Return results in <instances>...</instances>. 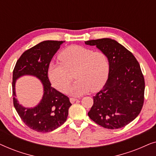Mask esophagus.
<instances>
[{
	"label": "esophagus",
	"mask_w": 156,
	"mask_h": 156,
	"mask_svg": "<svg viewBox=\"0 0 156 156\" xmlns=\"http://www.w3.org/2000/svg\"><path fill=\"white\" fill-rule=\"evenodd\" d=\"M69 100L71 103H74V102H75L77 100V99H76V98H70Z\"/></svg>",
	"instance_id": "obj_1"
}]
</instances>
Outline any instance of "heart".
<instances>
[{
	"label": "heart",
	"instance_id": "obj_1",
	"mask_svg": "<svg viewBox=\"0 0 156 156\" xmlns=\"http://www.w3.org/2000/svg\"><path fill=\"white\" fill-rule=\"evenodd\" d=\"M59 62H51L48 66V76L53 87L65 91L71 82L69 72L74 71L76 81L68 89L74 96L99 91L107 80L109 60L105 53L94 51L80 45H72L59 55Z\"/></svg>",
	"mask_w": 156,
	"mask_h": 156
}]
</instances>
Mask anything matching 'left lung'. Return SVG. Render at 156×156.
Returning a JSON list of instances; mask_svg holds the SVG:
<instances>
[{
	"label": "left lung",
	"instance_id": "8db88e82",
	"mask_svg": "<svg viewBox=\"0 0 156 156\" xmlns=\"http://www.w3.org/2000/svg\"><path fill=\"white\" fill-rule=\"evenodd\" d=\"M85 44L95 45L109 60L108 80L93 97L88 116L106 129L124 127L138 116L144 105L145 81L139 63L130 51L110 38L88 40Z\"/></svg>",
	"mask_w": 156,
	"mask_h": 156
}]
</instances>
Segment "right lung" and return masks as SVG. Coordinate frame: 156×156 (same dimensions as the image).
Listing matches in <instances>:
<instances>
[{
	"label": "right lung",
	"instance_id": "add662e5",
	"mask_svg": "<svg viewBox=\"0 0 156 156\" xmlns=\"http://www.w3.org/2000/svg\"><path fill=\"white\" fill-rule=\"evenodd\" d=\"M64 42L46 40L26 50L17 61L12 72L14 107L25 124L37 132L48 133L61 126L72 105L67 96L51 87L48 76V66ZM24 75L35 76L44 86L41 101L35 108H24L15 98L16 80Z\"/></svg>",
	"mask_w": 156,
	"mask_h": 156
}]
</instances>
